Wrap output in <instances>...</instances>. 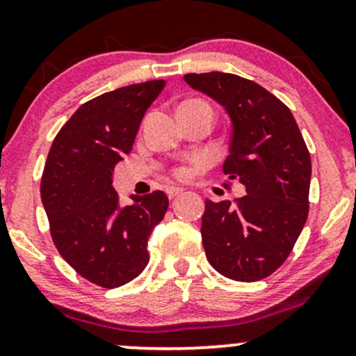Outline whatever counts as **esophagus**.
<instances>
[{
    "label": "esophagus",
    "instance_id": "esophagus-1",
    "mask_svg": "<svg viewBox=\"0 0 356 356\" xmlns=\"http://www.w3.org/2000/svg\"><path fill=\"white\" fill-rule=\"evenodd\" d=\"M182 189H181V187H167V189H165V194H167V197H169V199H174V197H177V195L179 194H182Z\"/></svg>",
    "mask_w": 356,
    "mask_h": 356
}]
</instances>
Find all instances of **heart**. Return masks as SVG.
Returning <instances> with one entry per match:
<instances>
[{
  "instance_id": "1",
  "label": "heart",
  "mask_w": 356,
  "mask_h": 356,
  "mask_svg": "<svg viewBox=\"0 0 356 356\" xmlns=\"http://www.w3.org/2000/svg\"><path fill=\"white\" fill-rule=\"evenodd\" d=\"M175 175H177V177H187V175H189V169H187V167H179V169L175 170Z\"/></svg>"
}]
</instances>
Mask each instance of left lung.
Instances as JSON below:
<instances>
[{"label": "left lung", "mask_w": 356, "mask_h": 356, "mask_svg": "<svg viewBox=\"0 0 356 356\" xmlns=\"http://www.w3.org/2000/svg\"><path fill=\"white\" fill-rule=\"evenodd\" d=\"M184 80L229 115L222 170L246 187L236 204L206 201V256L229 280H263L284 263L308 219L312 159L303 136L291 110L254 81L224 72L189 73Z\"/></svg>", "instance_id": "1"}]
</instances>
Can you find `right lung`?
<instances>
[{"instance_id":"obj_1","label":"right lung","mask_w":356,"mask_h":356,"mask_svg":"<svg viewBox=\"0 0 356 356\" xmlns=\"http://www.w3.org/2000/svg\"><path fill=\"white\" fill-rule=\"evenodd\" d=\"M164 80L129 85L83 104L53 140L42 177V202L56 249L85 280L118 288L144 271L147 241L164 219L162 191L130 195L122 206L112 174L136 142Z\"/></svg>"}]
</instances>
